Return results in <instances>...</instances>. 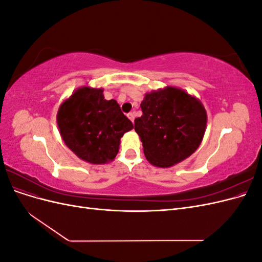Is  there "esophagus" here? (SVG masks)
<instances>
[{
	"instance_id": "34e87169",
	"label": "esophagus",
	"mask_w": 262,
	"mask_h": 262,
	"mask_svg": "<svg viewBox=\"0 0 262 262\" xmlns=\"http://www.w3.org/2000/svg\"><path fill=\"white\" fill-rule=\"evenodd\" d=\"M134 117H136V115H134V113H130L128 114V118L130 119V120L133 122L134 121Z\"/></svg>"
}]
</instances>
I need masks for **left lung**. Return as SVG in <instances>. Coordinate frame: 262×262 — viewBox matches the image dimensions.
Returning a JSON list of instances; mask_svg holds the SVG:
<instances>
[{"mask_svg":"<svg viewBox=\"0 0 262 262\" xmlns=\"http://www.w3.org/2000/svg\"><path fill=\"white\" fill-rule=\"evenodd\" d=\"M142 115L134 120L146 160L168 168L193 154L207 129V110L202 102L175 86L146 93Z\"/></svg>","mask_w":262,"mask_h":262,"instance_id":"1","label":"left lung"}]
</instances>
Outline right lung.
Masks as SVG:
<instances>
[{"instance_id":"add662e5","label":"right lung","mask_w":262,"mask_h":262,"mask_svg":"<svg viewBox=\"0 0 262 262\" xmlns=\"http://www.w3.org/2000/svg\"><path fill=\"white\" fill-rule=\"evenodd\" d=\"M104 90L82 86L62 101L57 123L66 145L82 161L107 164L119 152L120 139L133 129L115 99L106 100Z\"/></svg>"}]
</instances>
